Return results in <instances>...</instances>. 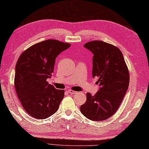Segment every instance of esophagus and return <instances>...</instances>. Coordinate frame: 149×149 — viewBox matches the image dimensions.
<instances>
[{"mask_svg":"<svg viewBox=\"0 0 149 149\" xmlns=\"http://www.w3.org/2000/svg\"><path fill=\"white\" fill-rule=\"evenodd\" d=\"M68 92L70 94H74L76 93H77V92L74 91L73 90H68Z\"/></svg>","mask_w":149,"mask_h":149,"instance_id":"34e87169","label":"esophagus"}]
</instances>
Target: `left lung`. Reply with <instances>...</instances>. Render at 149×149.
<instances>
[{"label": "left lung", "mask_w": 149, "mask_h": 149, "mask_svg": "<svg viewBox=\"0 0 149 149\" xmlns=\"http://www.w3.org/2000/svg\"><path fill=\"white\" fill-rule=\"evenodd\" d=\"M84 47L93 54L92 76L98 78L100 89L94 96L86 94V101L80 111L90 120H104L115 113L125 95L129 84L128 68L123 53L112 45L95 40Z\"/></svg>", "instance_id": "8db88e82"}]
</instances>
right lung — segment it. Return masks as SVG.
Returning a JSON list of instances; mask_svg holds the SVG:
<instances>
[{"instance_id": "obj_1", "label": "right lung", "mask_w": 149, "mask_h": 149, "mask_svg": "<svg viewBox=\"0 0 149 149\" xmlns=\"http://www.w3.org/2000/svg\"><path fill=\"white\" fill-rule=\"evenodd\" d=\"M71 45L56 40L35 44L21 54L15 66L17 94L27 113L37 119L55 114L65 95L47 81L54 71L56 58Z\"/></svg>"}]
</instances>
